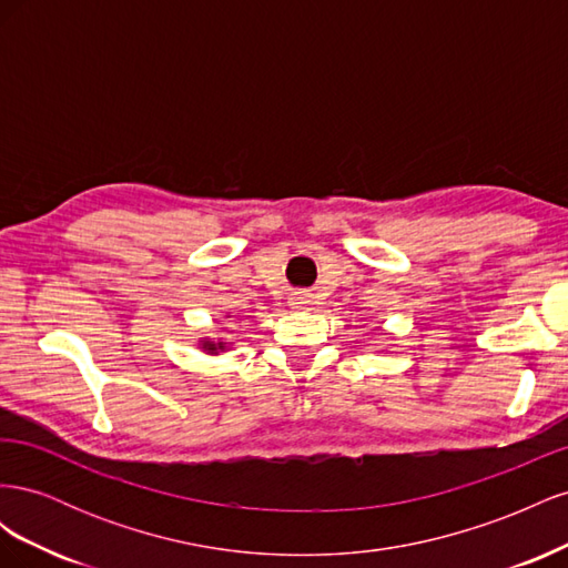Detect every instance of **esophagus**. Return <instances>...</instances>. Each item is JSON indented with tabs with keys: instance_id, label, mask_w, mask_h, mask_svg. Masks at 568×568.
Returning <instances> with one entry per match:
<instances>
[{
	"instance_id": "obj_1",
	"label": "esophagus",
	"mask_w": 568,
	"mask_h": 568,
	"mask_svg": "<svg viewBox=\"0 0 568 568\" xmlns=\"http://www.w3.org/2000/svg\"><path fill=\"white\" fill-rule=\"evenodd\" d=\"M288 305L296 307V311H307V307L313 305V294H307V291H294L288 298Z\"/></svg>"
}]
</instances>
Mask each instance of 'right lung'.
<instances>
[{
    "mask_svg": "<svg viewBox=\"0 0 568 568\" xmlns=\"http://www.w3.org/2000/svg\"><path fill=\"white\" fill-rule=\"evenodd\" d=\"M203 351H209V353L225 351V343H222V341H217V343H213V341H203Z\"/></svg>",
    "mask_w": 568,
    "mask_h": 568,
    "instance_id": "right-lung-1",
    "label": "right lung"
}]
</instances>
